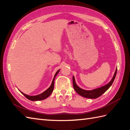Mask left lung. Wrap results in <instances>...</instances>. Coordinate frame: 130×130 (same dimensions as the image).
<instances>
[{"label": "left lung", "mask_w": 130, "mask_h": 130, "mask_svg": "<svg viewBox=\"0 0 130 130\" xmlns=\"http://www.w3.org/2000/svg\"><path fill=\"white\" fill-rule=\"evenodd\" d=\"M117 70V69H116V70L114 76L113 77L111 81L108 84L104 85L103 87H101L99 88H97V89H94L92 90H85L81 89L80 88H79L78 85L76 84L75 78H74V77L73 76V84L74 89H75V92L79 94L81 96H83V97L87 98H91V99L97 98L99 97V96H100L102 94H103L105 92H106V91L109 89V87L111 86L113 82H114L116 75Z\"/></svg>", "instance_id": "1"}]
</instances>
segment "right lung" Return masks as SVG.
Instances as JSON below:
<instances>
[{"label": "right lung", "mask_w": 130, "mask_h": 130, "mask_svg": "<svg viewBox=\"0 0 130 130\" xmlns=\"http://www.w3.org/2000/svg\"><path fill=\"white\" fill-rule=\"evenodd\" d=\"M60 70H58L57 72L55 74V75L54 76V78L53 79V80L52 82V84L51 85V86L50 87L47 89L46 91H45L43 93H41V94L40 95H35V96H30V95H26L25 94L23 93L22 92H21L23 94L26 96V97L29 99V100H31L32 101H41V100H43V99H45L46 98H47L48 97V96H50L51 95V94L52 93V91L54 90V80L55 77H56V75L58 74V73L59 72Z\"/></svg>", "instance_id": "1"}]
</instances>
